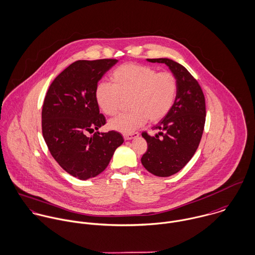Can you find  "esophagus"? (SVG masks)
I'll return each mask as SVG.
<instances>
[{
  "label": "esophagus",
  "instance_id": "34e87169",
  "mask_svg": "<svg viewBox=\"0 0 255 255\" xmlns=\"http://www.w3.org/2000/svg\"><path fill=\"white\" fill-rule=\"evenodd\" d=\"M138 135H139L138 132H132V133L124 134V138H125L126 140H130V139H132V138H134V137H137Z\"/></svg>",
  "mask_w": 255,
  "mask_h": 255
}]
</instances>
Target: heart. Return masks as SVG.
I'll return each mask as SVG.
<instances>
[{
	"mask_svg": "<svg viewBox=\"0 0 255 255\" xmlns=\"http://www.w3.org/2000/svg\"><path fill=\"white\" fill-rule=\"evenodd\" d=\"M113 84L101 82L96 87V101L107 116H115L123 102L128 100V113L110 121V128L130 133L148 120L158 123L172 110L178 93L176 77L171 72L140 64H124L111 74Z\"/></svg>",
	"mask_w": 255,
	"mask_h": 255,
	"instance_id": "heart-1",
	"label": "heart"
}]
</instances>
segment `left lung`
Returning a JSON list of instances; mask_svg holds the SVG:
<instances>
[{
	"mask_svg": "<svg viewBox=\"0 0 255 255\" xmlns=\"http://www.w3.org/2000/svg\"><path fill=\"white\" fill-rule=\"evenodd\" d=\"M147 61L166 64L178 83L172 110L152 128L158 132L154 136L141 133L147 142L143 167L155 176L168 177L182 169L199 146L206 121L205 97L198 81L181 64L168 58Z\"/></svg>",
	"mask_w": 255,
	"mask_h": 255,
	"instance_id": "8db88e82",
	"label": "left lung"
}]
</instances>
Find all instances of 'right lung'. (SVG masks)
Listing matches in <instances>:
<instances>
[{
  "instance_id": "add662e5",
  "label": "right lung",
  "mask_w": 255,
  "mask_h": 255,
  "mask_svg": "<svg viewBox=\"0 0 255 255\" xmlns=\"http://www.w3.org/2000/svg\"><path fill=\"white\" fill-rule=\"evenodd\" d=\"M117 62V59L75 61L53 80L44 98L41 127L46 145L56 162L80 180L102 173L124 142L118 131H98L106 124V118L100 114L96 87ZM88 133L93 134L88 137Z\"/></svg>"
}]
</instances>
